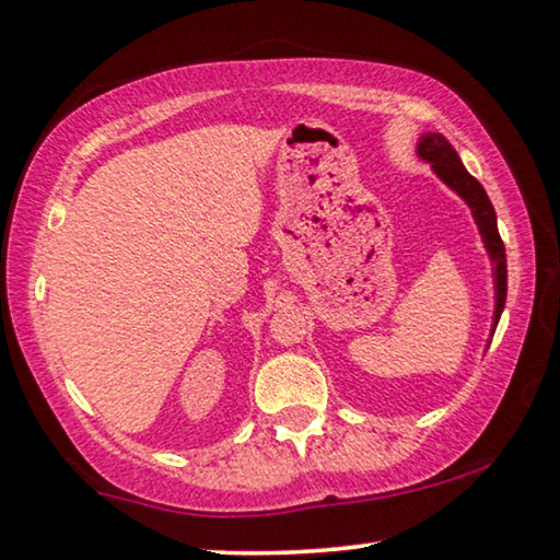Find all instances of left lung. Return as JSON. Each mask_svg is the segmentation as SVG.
Instances as JSON below:
<instances>
[{
  "mask_svg": "<svg viewBox=\"0 0 560 560\" xmlns=\"http://www.w3.org/2000/svg\"><path fill=\"white\" fill-rule=\"evenodd\" d=\"M417 155H420L424 163H430L438 178L445 183L447 188H453L455 194L465 200L467 208L472 211L475 226H478L482 244H486V252L490 256V264H493L495 312H493V329H490V337H493L498 322H500V314H503L505 294H508L505 246H503V238H500V233H498L495 208H493V203H490L486 188H482L480 183L465 171L460 155L455 153V148L447 143L445 136H440V132H424V136L420 138V143H417Z\"/></svg>",
  "mask_w": 560,
  "mask_h": 560,
  "instance_id": "left-lung-1",
  "label": "left lung"
}]
</instances>
